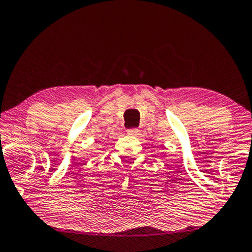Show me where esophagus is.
Masks as SVG:
<instances>
[{
    "label": "esophagus",
    "instance_id": "34e87169",
    "mask_svg": "<svg viewBox=\"0 0 252 252\" xmlns=\"http://www.w3.org/2000/svg\"><path fill=\"white\" fill-rule=\"evenodd\" d=\"M138 132H139V130L137 129V127H132V129L127 130V133L129 134H137Z\"/></svg>",
    "mask_w": 252,
    "mask_h": 252
}]
</instances>
